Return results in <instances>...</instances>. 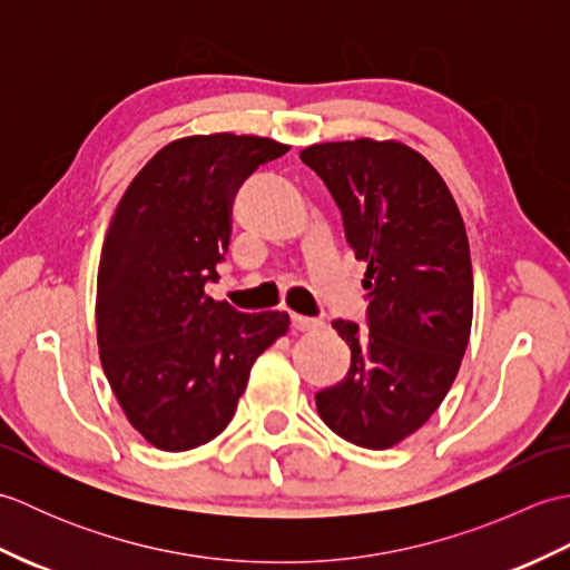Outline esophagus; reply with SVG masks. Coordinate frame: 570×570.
Returning <instances> with one entry per match:
<instances>
[{"instance_id": "1", "label": "esophagus", "mask_w": 570, "mask_h": 570, "mask_svg": "<svg viewBox=\"0 0 570 570\" xmlns=\"http://www.w3.org/2000/svg\"><path fill=\"white\" fill-rule=\"evenodd\" d=\"M292 325L296 331H301V333H311V331H318L321 328V321L318 318H306V316H292Z\"/></svg>"}]
</instances>
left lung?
I'll use <instances>...</instances> for the list:
<instances>
[{"label":"left lung","instance_id":"left-lung-1","mask_svg":"<svg viewBox=\"0 0 570 570\" xmlns=\"http://www.w3.org/2000/svg\"><path fill=\"white\" fill-rule=\"evenodd\" d=\"M343 213L367 264V331L333 321L350 370L316 394L325 426L382 451L441 406L472 325V264L463 217L439 171L399 141H328L298 154Z\"/></svg>","mask_w":570,"mask_h":570}]
</instances>
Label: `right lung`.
Here are the masks:
<instances>
[{
	"mask_svg": "<svg viewBox=\"0 0 570 570\" xmlns=\"http://www.w3.org/2000/svg\"><path fill=\"white\" fill-rule=\"evenodd\" d=\"M286 151L227 131L176 139L117 205L95 301L100 362L131 426L161 451L223 433L254 360L288 331L286 313H239L205 294L220 278L237 188Z\"/></svg>",
	"mask_w": 570,
	"mask_h": 570,
	"instance_id": "obj_1",
	"label": "right lung"
}]
</instances>
